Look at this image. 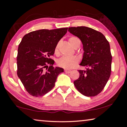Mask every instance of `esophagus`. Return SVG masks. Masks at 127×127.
Instances as JSON below:
<instances>
[{"label": "esophagus", "mask_w": 127, "mask_h": 127, "mask_svg": "<svg viewBox=\"0 0 127 127\" xmlns=\"http://www.w3.org/2000/svg\"><path fill=\"white\" fill-rule=\"evenodd\" d=\"M65 72L66 73H69L71 72V70H69V69H65Z\"/></svg>", "instance_id": "1"}]
</instances>
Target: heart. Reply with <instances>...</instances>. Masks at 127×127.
Masks as SVG:
<instances>
[{
  "mask_svg": "<svg viewBox=\"0 0 127 127\" xmlns=\"http://www.w3.org/2000/svg\"><path fill=\"white\" fill-rule=\"evenodd\" d=\"M69 43L74 48L77 45L80 44L81 41L77 37H71L69 40ZM59 48V43L55 47V52L58 53ZM78 62V58L76 57H67L64 56L59 59L57 61V64L59 66L64 67L65 69H72L75 66Z\"/></svg>",
  "mask_w": 127,
  "mask_h": 127,
  "instance_id": "b5f03b06",
  "label": "heart"
}]
</instances>
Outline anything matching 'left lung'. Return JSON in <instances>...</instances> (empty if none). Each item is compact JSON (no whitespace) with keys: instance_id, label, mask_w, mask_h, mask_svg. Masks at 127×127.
Segmentation results:
<instances>
[{"instance_id":"left-lung-1","label":"left lung","mask_w":127,"mask_h":127,"mask_svg":"<svg viewBox=\"0 0 127 127\" xmlns=\"http://www.w3.org/2000/svg\"><path fill=\"white\" fill-rule=\"evenodd\" d=\"M68 31L82 42L84 53L80 65L86 67L79 70V78L74 85L84 96H96L110 76L112 57L109 41L102 33L88 27H70Z\"/></svg>"}]
</instances>
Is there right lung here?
<instances>
[{
  "mask_svg": "<svg viewBox=\"0 0 127 127\" xmlns=\"http://www.w3.org/2000/svg\"><path fill=\"white\" fill-rule=\"evenodd\" d=\"M68 28L53 30L40 29L25 34L18 48L17 75L28 93L33 96H43L55 86L57 77L64 69L53 67L50 58L58 41ZM48 69L47 71L44 68Z\"/></svg>",
  "mask_w": 127,
  "mask_h": 127,
  "instance_id": "1",
  "label": "right lung"
}]
</instances>
